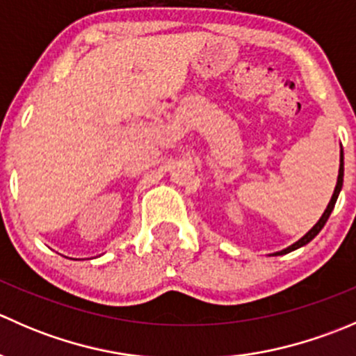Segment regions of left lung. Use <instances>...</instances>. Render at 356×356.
<instances>
[{"instance_id": "1", "label": "left lung", "mask_w": 356, "mask_h": 356, "mask_svg": "<svg viewBox=\"0 0 356 356\" xmlns=\"http://www.w3.org/2000/svg\"><path fill=\"white\" fill-rule=\"evenodd\" d=\"M343 175H344V156H343V148H341V155H339V174H337V182H336V188H334V193H332V196H331V201H329L327 208H325V210H324V213H322V217L318 218V222H317V224H315L314 227H312L310 231H308L307 234L303 236V238H301V239H298L296 243H293V245H291V246L284 248V250H281V251H275V253H272V254H274V257H279V254H286V253H291V251L298 250V248H301V246L308 245V243H310L312 239H314L315 236H317L318 232L322 231V227H324V225H325V222H327L329 215H331V211L334 210V204H336V201H337V196H339V193H341V188H343Z\"/></svg>"}]
</instances>
